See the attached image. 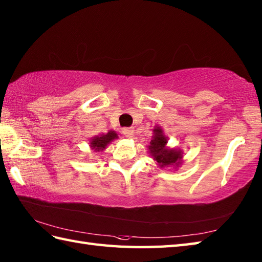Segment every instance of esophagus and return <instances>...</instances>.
<instances>
[{
    "instance_id": "obj_1",
    "label": "esophagus",
    "mask_w": 262,
    "mask_h": 262,
    "mask_svg": "<svg viewBox=\"0 0 262 262\" xmlns=\"http://www.w3.org/2000/svg\"><path fill=\"white\" fill-rule=\"evenodd\" d=\"M122 133H124L125 136H127V137H133V136L135 135L134 128H124V130H122Z\"/></svg>"
}]
</instances>
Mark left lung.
<instances>
[{
	"instance_id": "1",
	"label": "left lung",
	"mask_w": 262,
	"mask_h": 262,
	"mask_svg": "<svg viewBox=\"0 0 262 262\" xmlns=\"http://www.w3.org/2000/svg\"><path fill=\"white\" fill-rule=\"evenodd\" d=\"M168 144V137L165 136L163 128L161 126H155L153 128V136L149 142L148 153L157 161L160 168H168L171 166L173 169H178L182 163V151L178 148H170L166 146Z\"/></svg>"
}]
</instances>
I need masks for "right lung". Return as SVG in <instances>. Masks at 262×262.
<instances>
[{
    "label": "right lung",
    "instance_id": "right-lung-1",
    "mask_svg": "<svg viewBox=\"0 0 262 262\" xmlns=\"http://www.w3.org/2000/svg\"><path fill=\"white\" fill-rule=\"evenodd\" d=\"M117 138H118V134L115 130H109L108 133L93 136L90 140V147L93 149V152H102L111 142L117 140Z\"/></svg>",
    "mask_w": 262,
    "mask_h": 262
}]
</instances>
